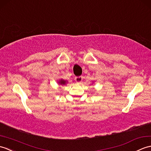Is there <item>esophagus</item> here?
<instances>
[{
	"mask_svg": "<svg viewBox=\"0 0 151 151\" xmlns=\"http://www.w3.org/2000/svg\"><path fill=\"white\" fill-rule=\"evenodd\" d=\"M75 81L77 83H78V84H79V83H81L83 81V77L82 76H79V77H76V78H75Z\"/></svg>",
	"mask_w": 151,
	"mask_h": 151,
	"instance_id": "34e87169",
	"label": "esophagus"
}]
</instances>
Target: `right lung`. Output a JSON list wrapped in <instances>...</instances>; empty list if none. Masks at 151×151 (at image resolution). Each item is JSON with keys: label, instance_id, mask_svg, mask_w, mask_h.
Returning <instances> with one entry per match:
<instances>
[{"label": "right lung", "instance_id": "right-lung-1", "mask_svg": "<svg viewBox=\"0 0 151 151\" xmlns=\"http://www.w3.org/2000/svg\"><path fill=\"white\" fill-rule=\"evenodd\" d=\"M58 83H59V85H65L66 84V83H68V81H65V80L61 79H59V81H58Z\"/></svg>", "mask_w": 151, "mask_h": 151}]
</instances>
